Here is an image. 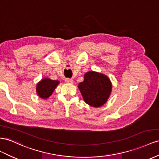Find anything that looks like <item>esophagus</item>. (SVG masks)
I'll return each mask as SVG.
<instances>
[{
    "label": "esophagus",
    "instance_id": "34e87169",
    "mask_svg": "<svg viewBox=\"0 0 159 159\" xmlns=\"http://www.w3.org/2000/svg\"><path fill=\"white\" fill-rule=\"evenodd\" d=\"M65 81L67 83V84H74V80H73L72 79H70V78H66L65 80Z\"/></svg>",
    "mask_w": 159,
    "mask_h": 159
}]
</instances>
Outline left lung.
<instances>
[{"label": "left lung", "mask_w": 159, "mask_h": 159, "mask_svg": "<svg viewBox=\"0 0 159 159\" xmlns=\"http://www.w3.org/2000/svg\"><path fill=\"white\" fill-rule=\"evenodd\" d=\"M78 88L86 104L98 108L108 101L112 84L105 74L90 71L84 74V81L78 84Z\"/></svg>", "instance_id": "left-lung-1"}]
</instances>
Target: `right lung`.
I'll list each match as a JSON object with an SVG mask.
<instances>
[{
	"label": "right lung",
	"mask_w": 159,
	"mask_h": 159,
	"mask_svg": "<svg viewBox=\"0 0 159 159\" xmlns=\"http://www.w3.org/2000/svg\"><path fill=\"white\" fill-rule=\"evenodd\" d=\"M59 84V81L57 80H53L48 78H43L37 84L36 92L39 97L46 100L52 95Z\"/></svg>",
	"instance_id": "add662e5"
}]
</instances>
